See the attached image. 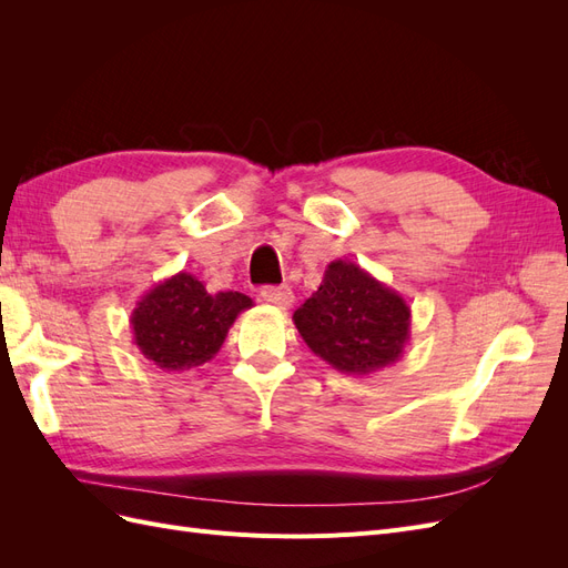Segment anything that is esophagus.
<instances>
[{
	"label": "esophagus",
	"mask_w": 568,
	"mask_h": 568,
	"mask_svg": "<svg viewBox=\"0 0 568 568\" xmlns=\"http://www.w3.org/2000/svg\"><path fill=\"white\" fill-rule=\"evenodd\" d=\"M261 296H263L267 303L282 307V311H286V307L294 305V291H291L288 286H265V288L261 291Z\"/></svg>",
	"instance_id": "1"
}]
</instances>
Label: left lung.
Masks as SVG:
<instances>
[{
	"instance_id": "obj_1",
	"label": "left lung",
	"mask_w": 568,
	"mask_h": 568,
	"mask_svg": "<svg viewBox=\"0 0 568 568\" xmlns=\"http://www.w3.org/2000/svg\"><path fill=\"white\" fill-rule=\"evenodd\" d=\"M407 301L351 261H334L294 324L317 357L343 374L367 376L403 357L409 341Z\"/></svg>"
}]
</instances>
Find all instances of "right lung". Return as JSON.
I'll list each match as a JSON object with an SVG mask.
<instances>
[{
	"label": "right lung",
	"mask_w": 568,
	"mask_h": 568,
	"mask_svg": "<svg viewBox=\"0 0 568 568\" xmlns=\"http://www.w3.org/2000/svg\"><path fill=\"white\" fill-rule=\"evenodd\" d=\"M253 301L239 291L209 294L194 274L178 272L149 288L132 311L134 346L163 372H184L215 357L239 313Z\"/></svg>",
	"instance_id": "1"
}]
</instances>
